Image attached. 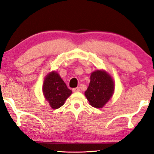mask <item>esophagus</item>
I'll return each mask as SVG.
<instances>
[{"mask_svg":"<svg viewBox=\"0 0 154 154\" xmlns=\"http://www.w3.org/2000/svg\"><path fill=\"white\" fill-rule=\"evenodd\" d=\"M79 91H80L79 88H75L72 89V92H79Z\"/></svg>","mask_w":154,"mask_h":154,"instance_id":"34e87169","label":"esophagus"}]
</instances>
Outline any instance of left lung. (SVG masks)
Returning <instances> with one entry per match:
<instances>
[{"label":"left lung","instance_id":"8db88e82","mask_svg":"<svg viewBox=\"0 0 154 154\" xmlns=\"http://www.w3.org/2000/svg\"><path fill=\"white\" fill-rule=\"evenodd\" d=\"M114 92V83L106 72L97 71L90 75V82L85 95L91 105L101 108L108 102Z\"/></svg>","mask_w":154,"mask_h":154}]
</instances>
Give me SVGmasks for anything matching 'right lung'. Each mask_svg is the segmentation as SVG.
<instances>
[{"label": "right lung", "instance_id": "obj_1", "mask_svg": "<svg viewBox=\"0 0 154 154\" xmlns=\"http://www.w3.org/2000/svg\"><path fill=\"white\" fill-rule=\"evenodd\" d=\"M43 92L51 107L55 109L63 105L72 93L60 75L54 71L48 75L44 80Z\"/></svg>", "mask_w": 154, "mask_h": 154}]
</instances>
